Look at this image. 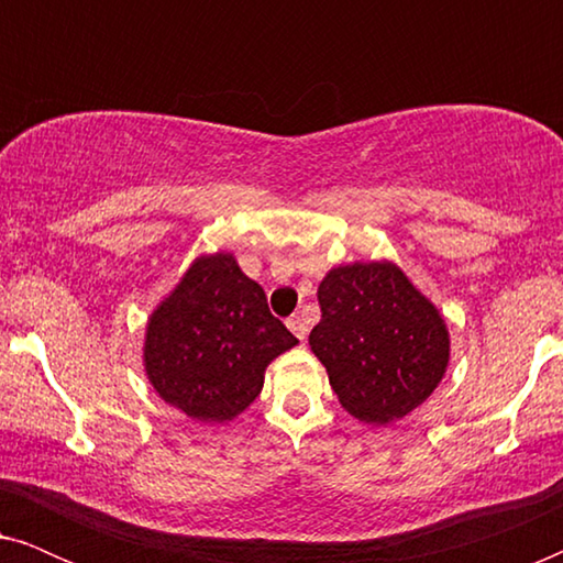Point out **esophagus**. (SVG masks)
I'll return each mask as SVG.
<instances>
[{"label": "esophagus", "instance_id": "esophagus-1", "mask_svg": "<svg viewBox=\"0 0 563 563\" xmlns=\"http://www.w3.org/2000/svg\"><path fill=\"white\" fill-rule=\"evenodd\" d=\"M287 325H289L291 333H295V335L299 338V341L305 343V338H307V322H305L302 314H291V318L287 320Z\"/></svg>", "mask_w": 563, "mask_h": 563}]
</instances>
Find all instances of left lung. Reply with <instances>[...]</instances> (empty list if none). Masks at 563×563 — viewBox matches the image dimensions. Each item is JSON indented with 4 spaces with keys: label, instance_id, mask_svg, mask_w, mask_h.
<instances>
[{
    "label": "left lung",
    "instance_id": "8db88e82",
    "mask_svg": "<svg viewBox=\"0 0 563 563\" xmlns=\"http://www.w3.org/2000/svg\"><path fill=\"white\" fill-rule=\"evenodd\" d=\"M318 299L310 349L345 412L389 426L433 395L449 368V325L395 261L330 268Z\"/></svg>",
    "mask_w": 563,
    "mask_h": 563
}]
</instances>
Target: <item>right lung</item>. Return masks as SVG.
<instances>
[{
	"label": "right lung",
	"instance_id": "add662e5",
	"mask_svg": "<svg viewBox=\"0 0 563 563\" xmlns=\"http://www.w3.org/2000/svg\"><path fill=\"white\" fill-rule=\"evenodd\" d=\"M299 341L268 312L233 253H205L151 312L143 368L156 395L197 422L235 420L264 389L266 366Z\"/></svg>",
	"mask_w": 563,
	"mask_h": 563
}]
</instances>
